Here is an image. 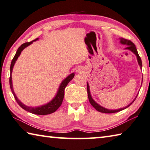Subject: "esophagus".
<instances>
[{
  "label": "esophagus",
  "instance_id": "esophagus-1",
  "mask_svg": "<svg viewBox=\"0 0 150 150\" xmlns=\"http://www.w3.org/2000/svg\"><path fill=\"white\" fill-rule=\"evenodd\" d=\"M77 72H82V68H78V69H77Z\"/></svg>",
  "mask_w": 150,
  "mask_h": 150
}]
</instances>
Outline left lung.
I'll list each match as a JSON object with an SVG mask.
<instances>
[{"instance_id":"1","label":"left lung","mask_w":150,"mask_h":150,"mask_svg":"<svg viewBox=\"0 0 150 150\" xmlns=\"http://www.w3.org/2000/svg\"><path fill=\"white\" fill-rule=\"evenodd\" d=\"M120 40V42L122 44V45H126V48L125 49H126V50H130L131 52H133L135 55L136 56V58H137V62H138V64L139 66H140L141 69L142 68V60H141V58L139 57V56L138 54V52H137V50L136 48V46H135L134 44L131 42L130 40H127V39H125L123 38H119ZM142 81H143V78H142ZM142 86V85H141ZM87 92H88V99H89V101L90 103L91 104V105H92L93 107L94 108L97 110V111L100 112H102V113H105V114H111V113H116L117 112H120V111H122V110H123L124 109L127 108H128L129 105H130L132 103H133L135 100H136V98H137V95L138 94H137V96L135 98V99L132 101L130 104H129L127 105H126V107H124L122 108H120V109H116V110H110V109H107V108H105L102 107V105H100L98 104V103L95 101V100L93 99L91 94H90V86L88 84V83L87 82Z\"/></svg>"}]
</instances>
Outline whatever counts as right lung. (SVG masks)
<instances>
[{
    "label": "right lung",
    "mask_w": 150,
    "mask_h": 150,
    "mask_svg": "<svg viewBox=\"0 0 150 150\" xmlns=\"http://www.w3.org/2000/svg\"><path fill=\"white\" fill-rule=\"evenodd\" d=\"M38 40V38L33 40L32 42H30L24 43L18 48V50H17L16 52V54L14 55L13 60H12L11 62V68H10V70H11V75H10L9 82H10V87H11V91L13 92L16 101L17 102V103H18L20 106L23 108L24 110H25L26 111L30 112L32 114H37V115H47V114H52V113L56 112V110H58V108L60 106L61 104H62L63 99H64V96L65 88L66 87V86L68 85V83L70 82V81L71 80H72V78L74 77V73L70 74L68 75L65 79H64L62 81L60 86L58 88V91L56 92V96L52 98L51 101L48 102L47 104H44L42 105H40V106L32 107V106H28V105L24 104L23 102L20 101L16 96L13 90V80H12V72H13V67L14 66V64L16 62V61L17 60V59H18V58L19 57V56L21 55L22 51H23L24 48H26L27 46H28L29 45H30L31 44H33V42L36 41Z\"/></svg>",
    "instance_id": "1"
}]
</instances>
